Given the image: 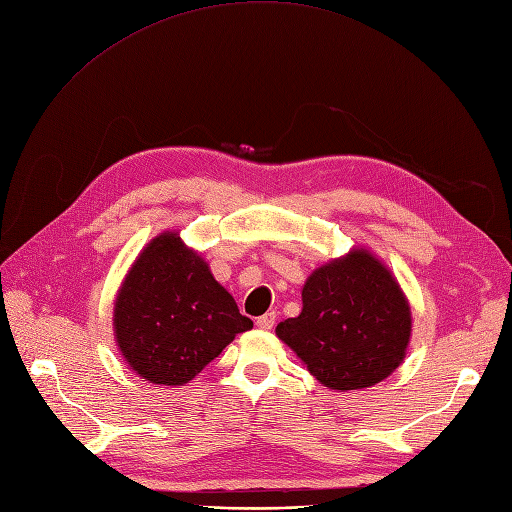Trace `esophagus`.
Here are the masks:
<instances>
[{
    "label": "esophagus",
    "mask_w": 512,
    "mask_h": 512,
    "mask_svg": "<svg viewBox=\"0 0 512 512\" xmlns=\"http://www.w3.org/2000/svg\"><path fill=\"white\" fill-rule=\"evenodd\" d=\"M275 321H277L275 312H266V314L258 316V319H256V327H258V329H264V331H269V329H273Z\"/></svg>",
    "instance_id": "34e87169"
}]
</instances>
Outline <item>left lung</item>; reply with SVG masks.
Returning a JSON list of instances; mask_svg holds the SVG:
<instances>
[{"label":"left lung","instance_id":"1","mask_svg":"<svg viewBox=\"0 0 512 512\" xmlns=\"http://www.w3.org/2000/svg\"><path fill=\"white\" fill-rule=\"evenodd\" d=\"M275 331L325 387L348 392L400 367L412 316L394 275L360 248L316 269L302 289V312Z\"/></svg>","mask_w":512,"mask_h":512}]
</instances>
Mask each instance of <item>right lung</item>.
Wrapping results in <instances>:
<instances>
[{"instance_id":"right-lung-1","label":"right lung","mask_w":512,"mask_h":512,"mask_svg":"<svg viewBox=\"0 0 512 512\" xmlns=\"http://www.w3.org/2000/svg\"><path fill=\"white\" fill-rule=\"evenodd\" d=\"M252 327L204 258L173 231L143 248L114 304L118 350L154 385L189 383Z\"/></svg>"}]
</instances>
